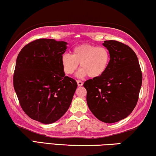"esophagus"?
<instances>
[{
	"label": "esophagus",
	"instance_id": "1",
	"mask_svg": "<svg viewBox=\"0 0 156 156\" xmlns=\"http://www.w3.org/2000/svg\"><path fill=\"white\" fill-rule=\"evenodd\" d=\"M77 84H78V86L80 87V86H82L83 85V83L81 80H77Z\"/></svg>",
	"mask_w": 156,
	"mask_h": 156
}]
</instances>
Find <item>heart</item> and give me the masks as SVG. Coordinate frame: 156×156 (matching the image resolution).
<instances>
[{"mask_svg":"<svg viewBox=\"0 0 156 156\" xmlns=\"http://www.w3.org/2000/svg\"><path fill=\"white\" fill-rule=\"evenodd\" d=\"M110 54L104 47H97L92 44H82L74 48L72 55L64 53L61 57V64L64 72L71 75L78 69H81L77 76L80 78L87 76L97 78L103 75L108 68Z\"/></svg>","mask_w":156,"mask_h":156,"instance_id":"b5f03b06","label":"heart"}]
</instances>
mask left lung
I'll use <instances>...</instances> for the list:
<instances>
[{"mask_svg": "<svg viewBox=\"0 0 156 156\" xmlns=\"http://www.w3.org/2000/svg\"><path fill=\"white\" fill-rule=\"evenodd\" d=\"M110 54L108 68L103 75L83 84L87 104L99 120L106 123L120 121L134 110L142 83V74L135 52L116 41H104Z\"/></svg>", "mask_w": 156, "mask_h": 156, "instance_id": "left-lung-1", "label": "left lung"}]
</instances>
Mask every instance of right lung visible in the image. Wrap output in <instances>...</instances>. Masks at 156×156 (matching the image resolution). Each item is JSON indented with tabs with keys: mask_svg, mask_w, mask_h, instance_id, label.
<instances>
[{
	"mask_svg": "<svg viewBox=\"0 0 156 156\" xmlns=\"http://www.w3.org/2000/svg\"><path fill=\"white\" fill-rule=\"evenodd\" d=\"M67 43L54 39H38L27 44L16 61L13 85L25 113L43 124L57 121L68 110L77 88L65 76L61 57Z\"/></svg>",
	"mask_w": 156,
	"mask_h": 156,
	"instance_id": "obj_1",
	"label": "right lung"
}]
</instances>
